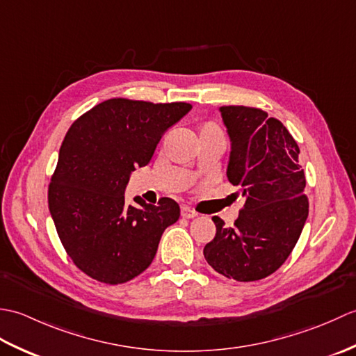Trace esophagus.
<instances>
[{
    "label": "esophagus",
    "mask_w": 356,
    "mask_h": 356,
    "mask_svg": "<svg viewBox=\"0 0 356 356\" xmlns=\"http://www.w3.org/2000/svg\"><path fill=\"white\" fill-rule=\"evenodd\" d=\"M180 214H182L184 218H194L195 216H197V213H195V211L186 208V207L182 208V211H180Z\"/></svg>",
    "instance_id": "obj_1"
}]
</instances>
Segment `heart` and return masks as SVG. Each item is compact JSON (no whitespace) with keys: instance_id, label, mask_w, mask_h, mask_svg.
<instances>
[{"instance_id":"1","label":"heart","mask_w":356,"mask_h":356,"mask_svg":"<svg viewBox=\"0 0 356 356\" xmlns=\"http://www.w3.org/2000/svg\"><path fill=\"white\" fill-rule=\"evenodd\" d=\"M203 134H208V136H222V131L220 128H218L217 124L214 122H207L203 124L202 128H200V136Z\"/></svg>"}]
</instances>
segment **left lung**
<instances>
[{
    "label": "left lung",
    "mask_w": 356,
    "mask_h": 356,
    "mask_svg": "<svg viewBox=\"0 0 356 356\" xmlns=\"http://www.w3.org/2000/svg\"><path fill=\"white\" fill-rule=\"evenodd\" d=\"M231 139L226 176L245 205L234 226L213 217L216 237L203 249L209 266L237 282L261 280L282 266L309 214L300 148L275 118L243 105L220 107Z\"/></svg>",
    "instance_id": "1"
}]
</instances>
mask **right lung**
Wrapping results in <instances>:
<instances>
[{"label": "right lung", "instance_id": "1", "mask_svg": "<svg viewBox=\"0 0 356 356\" xmlns=\"http://www.w3.org/2000/svg\"><path fill=\"white\" fill-rule=\"evenodd\" d=\"M191 104H153L124 97L104 101L78 118L59 149L49 185V209L64 249L97 282H130L153 261L163 231L180 208L168 197L127 205L130 174L145 166L162 134Z\"/></svg>", "mask_w": 356, "mask_h": 356}]
</instances>
